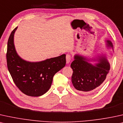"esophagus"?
Segmentation results:
<instances>
[{
    "label": "esophagus",
    "mask_w": 123,
    "mask_h": 123,
    "mask_svg": "<svg viewBox=\"0 0 123 123\" xmlns=\"http://www.w3.org/2000/svg\"><path fill=\"white\" fill-rule=\"evenodd\" d=\"M66 63H68H68L70 62V61L71 60L70 55H69V54H67L66 56Z\"/></svg>",
    "instance_id": "esophagus-1"
}]
</instances>
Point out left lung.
I'll list each match as a JSON object with an SVG mask.
<instances>
[{
  "label": "left lung",
  "instance_id": "1",
  "mask_svg": "<svg viewBox=\"0 0 123 123\" xmlns=\"http://www.w3.org/2000/svg\"><path fill=\"white\" fill-rule=\"evenodd\" d=\"M105 41L106 47L113 50L112 42L109 40ZM107 56L108 54L105 52L92 58L74 54L70 66L73 70L71 82L75 89L82 93H87L102 86L110 69Z\"/></svg>",
  "mask_w": 123,
  "mask_h": 123
}]
</instances>
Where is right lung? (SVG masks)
Returning <instances> with one entry per match:
<instances>
[{"mask_svg":"<svg viewBox=\"0 0 123 123\" xmlns=\"http://www.w3.org/2000/svg\"><path fill=\"white\" fill-rule=\"evenodd\" d=\"M18 27L10 36L7 43V62L11 75L21 92L31 96H40L47 92L55 73L66 65V55L30 62L20 57L15 49L14 35Z\"/></svg>","mask_w":123,"mask_h":123,"instance_id":"add662e5","label":"right lung"}]
</instances>
